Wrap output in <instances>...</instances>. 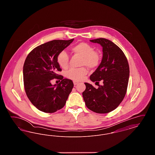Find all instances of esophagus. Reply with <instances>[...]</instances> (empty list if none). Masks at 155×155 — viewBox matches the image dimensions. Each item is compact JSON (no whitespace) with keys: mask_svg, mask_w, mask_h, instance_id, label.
<instances>
[{"mask_svg":"<svg viewBox=\"0 0 155 155\" xmlns=\"http://www.w3.org/2000/svg\"><path fill=\"white\" fill-rule=\"evenodd\" d=\"M73 83H74V85H77V84H78V82H77V81H74V82H73Z\"/></svg>","mask_w":155,"mask_h":155,"instance_id":"1","label":"esophagus"}]
</instances>
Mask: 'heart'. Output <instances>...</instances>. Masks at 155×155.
Listing matches in <instances>:
<instances>
[{
    "mask_svg": "<svg viewBox=\"0 0 155 155\" xmlns=\"http://www.w3.org/2000/svg\"><path fill=\"white\" fill-rule=\"evenodd\" d=\"M71 51L75 54L82 57L81 66H86L89 68H95L100 64L101 57L98 52L94 51V48L87 43L81 42L75 45L71 48ZM69 57L67 52L62 51L57 56V62L62 68H67L68 66ZM88 73L85 67L71 68L66 72L67 77L75 81L84 80Z\"/></svg>",
    "mask_w": 155,
    "mask_h": 155,
    "instance_id": "obj_1",
    "label": "heart"
}]
</instances>
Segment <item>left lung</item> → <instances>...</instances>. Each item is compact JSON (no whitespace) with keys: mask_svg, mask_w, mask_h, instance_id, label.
<instances>
[{"mask_svg":"<svg viewBox=\"0 0 155 155\" xmlns=\"http://www.w3.org/2000/svg\"><path fill=\"white\" fill-rule=\"evenodd\" d=\"M102 47L103 56L99 66L91 75L90 80L102 81L98 88L85 82L82 96L87 107L97 113H107L114 110L122 102L126 94L130 68L127 59L121 49L105 38L89 40Z\"/></svg>","mask_w":155,"mask_h":155,"instance_id":"left-lung-1","label":"left lung"}]
</instances>
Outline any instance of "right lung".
Returning <instances> with one entry per match:
<instances>
[{"label":"right lung","instance_id":"1","mask_svg":"<svg viewBox=\"0 0 155 155\" xmlns=\"http://www.w3.org/2000/svg\"><path fill=\"white\" fill-rule=\"evenodd\" d=\"M70 40H53L41 45L30 52L23 66L25 91L30 102L38 110L54 113L63 108L72 89L73 81L58 75L61 71L57 56L73 42ZM59 76V78L57 77ZM60 79L58 84L52 85L51 80Z\"/></svg>","mask_w":155,"mask_h":155}]
</instances>
